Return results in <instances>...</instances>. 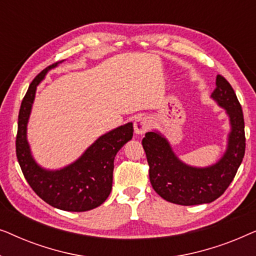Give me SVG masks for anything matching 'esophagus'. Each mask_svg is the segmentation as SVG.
<instances>
[{"label": "esophagus", "instance_id": "esophagus-1", "mask_svg": "<svg viewBox=\"0 0 256 256\" xmlns=\"http://www.w3.org/2000/svg\"><path fill=\"white\" fill-rule=\"evenodd\" d=\"M134 129L138 135H143L150 129V121L144 116H140L134 122Z\"/></svg>", "mask_w": 256, "mask_h": 256}]
</instances>
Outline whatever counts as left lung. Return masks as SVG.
Returning <instances> with one entry per match:
<instances>
[{"label":"left lung","instance_id":"left-lung-1","mask_svg":"<svg viewBox=\"0 0 256 256\" xmlns=\"http://www.w3.org/2000/svg\"><path fill=\"white\" fill-rule=\"evenodd\" d=\"M212 98L226 110L232 128L226 152L214 166L194 168L180 162L158 132H146L142 140L152 188L174 204L190 206L216 200L232 183L242 162L246 149L242 110L232 86L222 76H216Z\"/></svg>","mask_w":256,"mask_h":256}]
</instances>
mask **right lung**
<instances>
[{
    "label": "right lung",
    "mask_w": 256,
    "mask_h": 256,
    "mask_svg": "<svg viewBox=\"0 0 256 256\" xmlns=\"http://www.w3.org/2000/svg\"><path fill=\"white\" fill-rule=\"evenodd\" d=\"M62 62L43 70L30 84L23 98L18 114L16 156L24 177L38 197L62 211L85 212L100 206L110 196L115 155L132 140L134 128L129 122L100 136L79 160L64 169L48 171L37 166L26 141L28 120L37 85L48 70Z\"/></svg>",
    "instance_id": "obj_1"
}]
</instances>
